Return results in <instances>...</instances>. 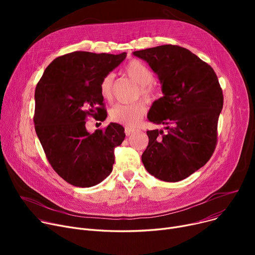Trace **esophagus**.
Returning <instances> with one entry per match:
<instances>
[{"instance_id": "1", "label": "esophagus", "mask_w": 255, "mask_h": 255, "mask_svg": "<svg viewBox=\"0 0 255 255\" xmlns=\"http://www.w3.org/2000/svg\"><path fill=\"white\" fill-rule=\"evenodd\" d=\"M135 131H137V129H134V128H129V127H126V128H125V133H126V135H130V134H132V133H134Z\"/></svg>"}]
</instances>
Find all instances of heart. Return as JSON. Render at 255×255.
<instances>
[{
	"label": "heart",
	"mask_w": 255,
	"mask_h": 255,
	"mask_svg": "<svg viewBox=\"0 0 255 255\" xmlns=\"http://www.w3.org/2000/svg\"><path fill=\"white\" fill-rule=\"evenodd\" d=\"M124 72L139 86L138 95L145 100H152L157 95V89L153 85V73L143 63L138 60L130 61L124 68ZM101 97L110 101L113 98V75L107 74L100 84ZM145 113V104L136 101L130 104H116L110 111V118L113 122L122 124L126 127H135Z\"/></svg>",
	"instance_id": "1"
}]
</instances>
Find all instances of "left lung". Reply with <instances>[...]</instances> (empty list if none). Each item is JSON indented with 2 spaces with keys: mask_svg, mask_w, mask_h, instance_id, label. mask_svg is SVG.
<instances>
[{
  "mask_svg": "<svg viewBox=\"0 0 255 255\" xmlns=\"http://www.w3.org/2000/svg\"><path fill=\"white\" fill-rule=\"evenodd\" d=\"M158 75L163 96L154 101L148 119L164 130H149L141 161L165 182L186 179L211 158L217 143L223 94L212 67L190 50L160 45L133 52Z\"/></svg>",
  "mask_w": 255,
  "mask_h": 255,
  "instance_id": "8db88e82",
  "label": "left lung"
}]
</instances>
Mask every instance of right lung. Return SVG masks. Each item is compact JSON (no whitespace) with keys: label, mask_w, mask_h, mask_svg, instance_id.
I'll return each instance as SVG.
<instances>
[{"label":"right lung","mask_w":255,"mask_h":255,"mask_svg":"<svg viewBox=\"0 0 255 255\" xmlns=\"http://www.w3.org/2000/svg\"><path fill=\"white\" fill-rule=\"evenodd\" d=\"M73 51L53 60L35 90L34 124L46 158L58 175L76 187H92L110 176L115 148L123 142V126L111 123L90 133L89 117L107 114L100 84L126 58Z\"/></svg>","instance_id":"right-lung-1"}]
</instances>
